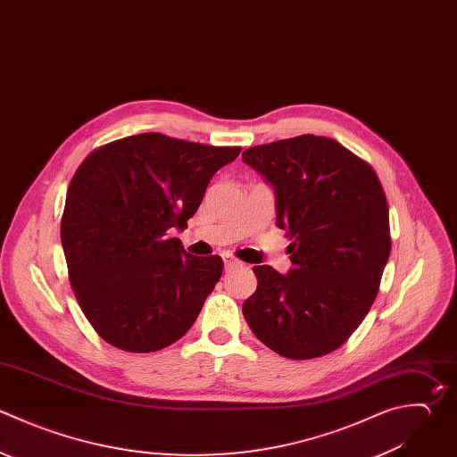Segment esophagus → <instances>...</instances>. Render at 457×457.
Listing matches in <instances>:
<instances>
[{
  "label": "esophagus",
  "mask_w": 457,
  "mask_h": 457,
  "mask_svg": "<svg viewBox=\"0 0 457 457\" xmlns=\"http://www.w3.org/2000/svg\"><path fill=\"white\" fill-rule=\"evenodd\" d=\"M221 257H223V262H225V268L228 270V268H234V266H239L241 262L232 255V253H228V252H225V253H221Z\"/></svg>",
  "instance_id": "esophagus-1"
}]
</instances>
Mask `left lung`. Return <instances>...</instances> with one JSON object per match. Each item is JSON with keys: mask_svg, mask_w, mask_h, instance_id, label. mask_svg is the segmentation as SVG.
I'll use <instances>...</instances> for the list:
<instances>
[{"mask_svg": "<svg viewBox=\"0 0 457 457\" xmlns=\"http://www.w3.org/2000/svg\"><path fill=\"white\" fill-rule=\"evenodd\" d=\"M275 191L287 232V275L253 266L243 303L257 339L287 359L339 348L368 314L391 250L389 211L368 162L330 137L298 136L243 152Z\"/></svg>", "mask_w": 457, "mask_h": 457, "instance_id": "left-lung-1", "label": "left lung"}]
</instances>
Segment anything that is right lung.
Returning a JSON list of instances; mask_svg holds the SVG:
<instances>
[{"label":"right lung","instance_id":"1","mask_svg":"<svg viewBox=\"0 0 457 457\" xmlns=\"http://www.w3.org/2000/svg\"><path fill=\"white\" fill-rule=\"evenodd\" d=\"M239 152L148 132L109 143L80 164L61 239L77 300L107 343L148 353L191 328L223 261L189 255L168 230L187 227L212 175Z\"/></svg>","mask_w":457,"mask_h":457}]
</instances>
